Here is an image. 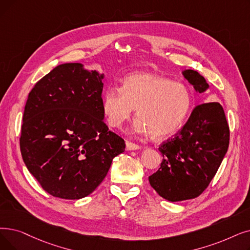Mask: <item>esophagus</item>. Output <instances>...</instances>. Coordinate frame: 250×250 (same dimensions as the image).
<instances>
[{"instance_id":"obj_1","label":"esophagus","mask_w":250,"mask_h":250,"mask_svg":"<svg viewBox=\"0 0 250 250\" xmlns=\"http://www.w3.org/2000/svg\"><path fill=\"white\" fill-rule=\"evenodd\" d=\"M141 147L138 145V144H135L133 142H129V141H126L125 142V149L127 151H131V150H138L140 149Z\"/></svg>"}]
</instances>
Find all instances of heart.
Returning a JSON list of instances; mask_svg holds the SVG:
<instances>
[{
  "instance_id": "obj_1",
  "label": "heart",
  "mask_w": 250,
  "mask_h": 250,
  "mask_svg": "<svg viewBox=\"0 0 250 250\" xmlns=\"http://www.w3.org/2000/svg\"><path fill=\"white\" fill-rule=\"evenodd\" d=\"M192 96L186 85L164 75L134 72L121 88L111 86L103 94L102 110L107 124L119 128L137 108L136 131L162 139L175 134L190 111Z\"/></svg>"
}]
</instances>
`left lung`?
I'll return each mask as SVG.
<instances>
[{
    "instance_id": "left-lung-1",
    "label": "left lung",
    "mask_w": 250,
    "mask_h": 250,
    "mask_svg": "<svg viewBox=\"0 0 250 250\" xmlns=\"http://www.w3.org/2000/svg\"><path fill=\"white\" fill-rule=\"evenodd\" d=\"M183 75L196 92L208 89L197 71L186 69ZM229 140L230 129L222 105L211 102L196 106L175 138L159 146L164 159L158 170L149 177L151 187L171 202L198 197L218 171Z\"/></svg>"
}]
</instances>
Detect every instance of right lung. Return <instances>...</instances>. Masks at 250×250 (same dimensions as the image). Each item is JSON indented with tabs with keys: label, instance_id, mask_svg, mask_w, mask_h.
<instances>
[{
	"label": "right lung",
	"instance_id": "obj_1",
	"mask_svg": "<svg viewBox=\"0 0 250 250\" xmlns=\"http://www.w3.org/2000/svg\"><path fill=\"white\" fill-rule=\"evenodd\" d=\"M81 63L58 65L30 91L20 151L42 188L54 197L81 199L106 177L125 140L103 122L102 80Z\"/></svg>",
	"mask_w": 250,
	"mask_h": 250
}]
</instances>
